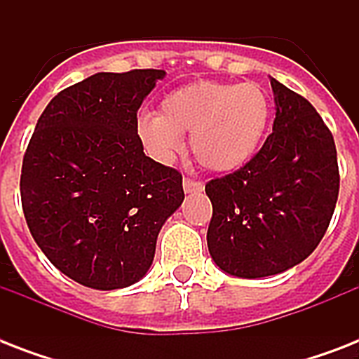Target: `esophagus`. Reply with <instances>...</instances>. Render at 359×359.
I'll return each mask as SVG.
<instances>
[{
    "label": "esophagus",
    "instance_id": "obj_1",
    "mask_svg": "<svg viewBox=\"0 0 359 359\" xmlns=\"http://www.w3.org/2000/svg\"><path fill=\"white\" fill-rule=\"evenodd\" d=\"M182 188H184L186 194H197V191H203V182L194 179H184L182 180Z\"/></svg>",
    "mask_w": 359,
    "mask_h": 359
}]
</instances>
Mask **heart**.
<instances>
[{"instance_id": "heart-1", "label": "heart", "mask_w": 359, "mask_h": 359, "mask_svg": "<svg viewBox=\"0 0 359 359\" xmlns=\"http://www.w3.org/2000/svg\"><path fill=\"white\" fill-rule=\"evenodd\" d=\"M270 100L257 83L199 81L168 93L156 115H141L137 137L152 156L168 162L190 134V151L203 168L227 173L242 168L262 141Z\"/></svg>"}]
</instances>
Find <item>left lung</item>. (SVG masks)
<instances>
[{
    "label": "left lung",
    "mask_w": 359,
    "mask_h": 359,
    "mask_svg": "<svg viewBox=\"0 0 359 359\" xmlns=\"http://www.w3.org/2000/svg\"><path fill=\"white\" fill-rule=\"evenodd\" d=\"M270 83L272 134L244 168L205 186L212 203L208 251L236 278L300 264L323 240L339 196L332 132L306 98L273 78Z\"/></svg>",
    "instance_id": "obj_1"
}]
</instances>
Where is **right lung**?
<instances>
[{"instance_id": "obj_1", "label": "right lung", "mask_w": 359, "mask_h": 359, "mask_svg": "<svg viewBox=\"0 0 359 359\" xmlns=\"http://www.w3.org/2000/svg\"><path fill=\"white\" fill-rule=\"evenodd\" d=\"M163 70L98 72L55 95L24 154L31 235L80 285L124 289L151 268L158 233L182 205V175L145 156L137 109Z\"/></svg>"}]
</instances>
